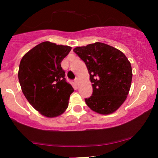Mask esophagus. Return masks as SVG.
I'll return each mask as SVG.
<instances>
[{
	"label": "esophagus",
	"mask_w": 158,
	"mask_h": 158,
	"mask_svg": "<svg viewBox=\"0 0 158 158\" xmlns=\"http://www.w3.org/2000/svg\"><path fill=\"white\" fill-rule=\"evenodd\" d=\"M74 82H75V83L76 84V85H78V83H79V80H78V78H77V77H76V78L75 79Z\"/></svg>",
	"instance_id": "34e87169"
}]
</instances>
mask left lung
<instances>
[{
    "mask_svg": "<svg viewBox=\"0 0 158 158\" xmlns=\"http://www.w3.org/2000/svg\"><path fill=\"white\" fill-rule=\"evenodd\" d=\"M73 51L85 62L93 83V94L85 98L92 111L108 115L123 104L130 90L132 70L122 52L101 42L77 47Z\"/></svg>",
    "mask_w": 158,
    "mask_h": 158,
    "instance_id": "8db88e82",
    "label": "left lung"
}]
</instances>
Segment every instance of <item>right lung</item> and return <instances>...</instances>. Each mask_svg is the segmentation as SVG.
I'll list each match as a JSON object with an SVG mask.
<instances>
[{"mask_svg": "<svg viewBox=\"0 0 158 158\" xmlns=\"http://www.w3.org/2000/svg\"><path fill=\"white\" fill-rule=\"evenodd\" d=\"M71 49L44 42L30 49L20 62L18 77L21 90L34 109L46 117L63 114L74 91L61 67Z\"/></svg>", "mask_w": 158, "mask_h": 158, "instance_id": "right-lung-1", "label": "right lung"}]
</instances>
